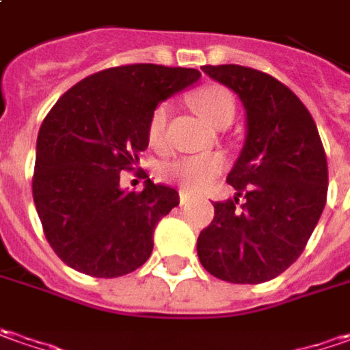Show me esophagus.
I'll return each mask as SVG.
<instances>
[{
  "instance_id": "obj_1",
  "label": "esophagus",
  "mask_w": 350,
  "mask_h": 350,
  "mask_svg": "<svg viewBox=\"0 0 350 350\" xmlns=\"http://www.w3.org/2000/svg\"><path fill=\"white\" fill-rule=\"evenodd\" d=\"M189 201H191V196L186 193V191H180V203H182V205H187Z\"/></svg>"
}]
</instances>
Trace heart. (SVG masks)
<instances>
[{"mask_svg":"<svg viewBox=\"0 0 350 350\" xmlns=\"http://www.w3.org/2000/svg\"><path fill=\"white\" fill-rule=\"evenodd\" d=\"M193 108L199 116H203L211 126L219 127L223 124H230L234 118V98L224 87L211 85L199 89L191 98ZM168 122V106L161 104L154 108L149 120V135L152 141L163 137L164 127ZM223 168V161L215 154H193V157H182L174 163L164 166V176L170 178L186 191H199L207 187L213 180L219 176Z\"/></svg>","mask_w":350,"mask_h":350,"instance_id":"heart-1","label":"heart"}]
</instances>
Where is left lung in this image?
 <instances>
[{
	"label": "left lung",
	"mask_w": 350,
	"mask_h": 350,
	"mask_svg": "<svg viewBox=\"0 0 350 350\" xmlns=\"http://www.w3.org/2000/svg\"><path fill=\"white\" fill-rule=\"evenodd\" d=\"M201 69L238 94L246 139L226 176L236 198L213 205L215 219L198 238L199 261L228 283H265L298 259L325 207L323 145L306 106L281 81L234 64Z\"/></svg>",
	"instance_id": "left-lung-1"
}]
</instances>
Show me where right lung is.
<instances>
[{
  "label": "right lung",
  "instance_id": "add662e5",
  "mask_svg": "<svg viewBox=\"0 0 350 350\" xmlns=\"http://www.w3.org/2000/svg\"><path fill=\"white\" fill-rule=\"evenodd\" d=\"M187 67H110L83 79L44 118L32 198L57 258L79 273L112 279L135 271L152 252L159 221L180 203L174 187L120 186V172L149 145L159 104L198 83Z\"/></svg>",
  "mask_w": 350,
  "mask_h": 350
}]
</instances>
